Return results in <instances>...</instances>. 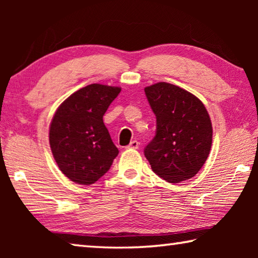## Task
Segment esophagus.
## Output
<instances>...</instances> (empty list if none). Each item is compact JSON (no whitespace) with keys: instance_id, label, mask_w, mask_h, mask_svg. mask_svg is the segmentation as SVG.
<instances>
[{"instance_id":"1","label":"esophagus","mask_w":258,"mask_h":258,"mask_svg":"<svg viewBox=\"0 0 258 258\" xmlns=\"http://www.w3.org/2000/svg\"><path fill=\"white\" fill-rule=\"evenodd\" d=\"M139 146H140V143L137 141V140H133V141H131L127 148L128 149H139Z\"/></svg>"}]
</instances>
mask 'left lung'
I'll list each match as a JSON object with an SVG mask.
<instances>
[{
	"label": "left lung",
	"mask_w": 258,
	"mask_h": 258,
	"mask_svg": "<svg viewBox=\"0 0 258 258\" xmlns=\"http://www.w3.org/2000/svg\"><path fill=\"white\" fill-rule=\"evenodd\" d=\"M156 115V135L145 148L151 169L159 177L178 183L194 177L212 147L213 127L200 100L187 91L160 82L145 89Z\"/></svg>",
	"instance_id": "obj_1"
}]
</instances>
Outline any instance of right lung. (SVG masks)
Returning <instances> with one entry per match:
<instances>
[{"label": "right lung", "mask_w": 258, "mask_h": 258, "mask_svg": "<svg viewBox=\"0 0 258 258\" xmlns=\"http://www.w3.org/2000/svg\"><path fill=\"white\" fill-rule=\"evenodd\" d=\"M120 87L91 84L76 91L55 111L50 147L60 171L78 184H93L106 174L118 149L103 123V115Z\"/></svg>", "instance_id": "right-lung-1"}]
</instances>
